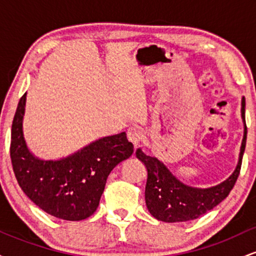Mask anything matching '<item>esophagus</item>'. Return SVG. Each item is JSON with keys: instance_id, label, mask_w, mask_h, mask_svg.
Segmentation results:
<instances>
[{"instance_id": "34e87169", "label": "esophagus", "mask_w": 256, "mask_h": 256, "mask_svg": "<svg viewBox=\"0 0 256 256\" xmlns=\"http://www.w3.org/2000/svg\"><path fill=\"white\" fill-rule=\"evenodd\" d=\"M142 137H143L142 131H140L138 128H130L128 130V138L132 144L137 146L138 143L142 140Z\"/></svg>"}]
</instances>
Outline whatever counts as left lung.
I'll return each instance as SVG.
<instances>
[{
	"instance_id": "1",
	"label": "left lung",
	"mask_w": 256,
	"mask_h": 256,
	"mask_svg": "<svg viewBox=\"0 0 256 256\" xmlns=\"http://www.w3.org/2000/svg\"><path fill=\"white\" fill-rule=\"evenodd\" d=\"M240 116L244 125L238 162L232 174L214 186L194 188L184 184L156 158L144 154L142 149L136 150V156L146 165L148 178L146 184V204L154 218L165 222H188L213 210L228 195L238 178L243 152L246 149V98L240 102Z\"/></svg>"
}]
</instances>
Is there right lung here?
I'll list each match as a JSON object with an SVG mask.
<instances>
[{
  "label": "right lung",
  "instance_id": "add662e5",
  "mask_svg": "<svg viewBox=\"0 0 256 256\" xmlns=\"http://www.w3.org/2000/svg\"><path fill=\"white\" fill-rule=\"evenodd\" d=\"M26 92L12 124L10 160L25 195L55 218L78 222L98 210L112 170L134 152L125 132L94 140L58 160H43L28 148L22 131Z\"/></svg>",
  "mask_w": 256,
  "mask_h": 256
}]
</instances>
